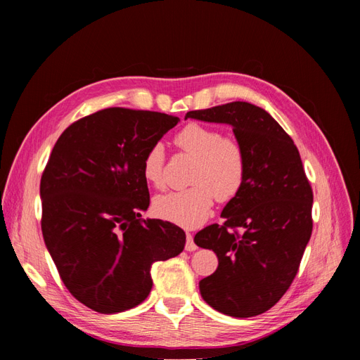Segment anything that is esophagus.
<instances>
[{
    "label": "esophagus",
    "mask_w": 360,
    "mask_h": 360,
    "mask_svg": "<svg viewBox=\"0 0 360 360\" xmlns=\"http://www.w3.org/2000/svg\"><path fill=\"white\" fill-rule=\"evenodd\" d=\"M186 250H189V252H193V250H197V245L193 243V237L191 233H186Z\"/></svg>",
    "instance_id": "34e87169"
}]
</instances>
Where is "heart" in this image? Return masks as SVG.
Wrapping results in <instances>:
<instances>
[{"label":"heart","mask_w":360,"mask_h":360,"mask_svg":"<svg viewBox=\"0 0 360 360\" xmlns=\"http://www.w3.org/2000/svg\"><path fill=\"white\" fill-rule=\"evenodd\" d=\"M184 155L195 158L191 183L183 191L158 195L153 212L163 221L193 228L209 217L214 198L226 202L236 198L246 180V155L238 141L222 136L219 130L189 123L174 136ZM165 147L150 146L143 158V176L156 188L165 183Z\"/></svg>","instance_id":"obj_1"}]
</instances>
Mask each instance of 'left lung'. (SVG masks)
Returning a JSON list of instances; mask_svg holds the SVG:
<instances>
[{"label": "left lung", "instance_id": "1", "mask_svg": "<svg viewBox=\"0 0 360 360\" xmlns=\"http://www.w3.org/2000/svg\"><path fill=\"white\" fill-rule=\"evenodd\" d=\"M186 118L226 123L246 155L242 191L222 210V224L195 234L219 259L200 281L202 299L230 317L269 311L296 278L312 233V188L297 147L276 120L248 102L189 111Z\"/></svg>", "mask_w": 360, "mask_h": 360}]
</instances>
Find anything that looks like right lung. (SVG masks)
I'll return each mask as SVG.
<instances>
[{"mask_svg": "<svg viewBox=\"0 0 360 360\" xmlns=\"http://www.w3.org/2000/svg\"><path fill=\"white\" fill-rule=\"evenodd\" d=\"M180 122L153 111L106 108L72 123L41 174V233L72 296L101 314L144 302L151 266L179 255L186 234L150 205L143 158Z\"/></svg>", "mask_w": 360, "mask_h": 360, "instance_id": "right-lung-1", "label": "right lung"}]
</instances>
